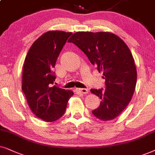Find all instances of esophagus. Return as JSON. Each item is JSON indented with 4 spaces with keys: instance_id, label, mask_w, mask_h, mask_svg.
<instances>
[{
    "instance_id": "esophagus-1",
    "label": "esophagus",
    "mask_w": 155,
    "mask_h": 155,
    "mask_svg": "<svg viewBox=\"0 0 155 155\" xmlns=\"http://www.w3.org/2000/svg\"><path fill=\"white\" fill-rule=\"evenodd\" d=\"M75 91L77 93H80V94H86L88 93V89L87 88H76Z\"/></svg>"
}]
</instances>
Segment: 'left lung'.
Segmentation results:
<instances>
[{"instance_id": "left-lung-1", "label": "left lung", "mask_w": 155, "mask_h": 155, "mask_svg": "<svg viewBox=\"0 0 155 155\" xmlns=\"http://www.w3.org/2000/svg\"><path fill=\"white\" fill-rule=\"evenodd\" d=\"M68 42L85 54L106 80L104 88L91 89L101 99L100 106L92 113L103 121L115 118L129 104L137 82L135 61L128 47L119 37L105 32H78Z\"/></svg>"}]
</instances>
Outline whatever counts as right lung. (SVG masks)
I'll list each match as a JSON object with an SVG mask.
<instances>
[{
    "instance_id": "1",
    "label": "right lung",
    "mask_w": 155,
    "mask_h": 155,
    "mask_svg": "<svg viewBox=\"0 0 155 155\" xmlns=\"http://www.w3.org/2000/svg\"><path fill=\"white\" fill-rule=\"evenodd\" d=\"M71 32L49 31L35 41L25 59L22 90L32 113L46 122L64 114L74 93L52 86L56 79L52 69Z\"/></svg>"
}]
</instances>
